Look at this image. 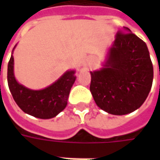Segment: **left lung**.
Wrapping results in <instances>:
<instances>
[{
  "label": "left lung",
  "mask_w": 160,
  "mask_h": 160,
  "mask_svg": "<svg viewBox=\"0 0 160 160\" xmlns=\"http://www.w3.org/2000/svg\"><path fill=\"white\" fill-rule=\"evenodd\" d=\"M90 73L95 103L101 110L118 116L141 107L153 80L148 46L128 27L116 34L103 68Z\"/></svg>",
  "instance_id": "1"
}]
</instances>
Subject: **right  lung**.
I'll return each instance as SVG.
<instances>
[{"label":"right lung","mask_w":160,"mask_h":160,"mask_svg":"<svg viewBox=\"0 0 160 160\" xmlns=\"http://www.w3.org/2000/svg\"><path fill=\"white\" fill-rule=\"evenodd\" d=\"M13 49L8 65V83L16 104L25 113L35 118L49 119L56 117L66 108L71 87L76 80L75 70L66 71L44 89L32 90L16 80L13 73Z\"/></svg>","instance_id":"right-lung-1"}]
</instances>
